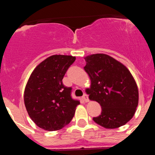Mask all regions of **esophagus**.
I'll return each mask as SVG.
<instances>
[{
  "instance_id": "esophagus-1",
  "label": "esophagus",
  "mask_w": 155,
  "mask_h": 155,
  "mask_svg": "<svg viewBox=\"0 0 155 155\" xmlns=\"http://www.w3.org/2000/svg\"><path fill=\"white\" fill-rule=\"evenodd\" d=\"M82 98H83V100L86 103L89 102V97H88V95H87V94H84V95H83Z\"/></svg>"
}]
</instances>
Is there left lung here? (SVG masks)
<instances>
[{
	"instance_id": "obj_1",
	"label": "left lung",
	"mask_w": 155,
	"mask_h": 155,
	"mask_svg": "<svg viewBox=\"0 0 155 155\" xmlns=\"http://www.w3.org/2000/svg\"><path fill=\"white\" fill-rule=\"evenodd\" d=\"M84 70L90 76V100L102 108L94 122L108 129L120 127L134 116L138 104V87L130 71L109 55L95 54L84 58Z\"/></svg>"
}]
</instances>
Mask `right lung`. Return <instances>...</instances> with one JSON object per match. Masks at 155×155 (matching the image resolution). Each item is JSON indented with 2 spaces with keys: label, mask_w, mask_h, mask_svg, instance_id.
Returning <instances> with one entry per match:
<instances>
[{
  "label": "right lung",
  "mask_w": 155,
  "mask_h": 155,
  "mask_svg": "<svg viewBox=\"0 0 155 155\" xmlns=\"http://www.w3.org/2000/svg\"><path fill=\"white\" fill-rule=\"evenodd\" d=\"M71 55L55 54L37 65L24 92V102L31 120L41 128L58 130L70 123L79 101L71 97V87L63 84L68 68L75 61Z\"/></svg>",
  "instance_id": "obj_1"
}]
</instances>
